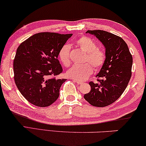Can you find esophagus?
I'll return each instance as SVG.
<instances>
[{
    "mask_svg": "<svg viewBox=\"0 0 146 146\" xmlns=\"http://www.w3.org/2000/svg\"><path fill=\"white\" fill-rule=\"evenodd\" d=\"M74 82H75L77 84H82V82L79 81V80H74Z\"/></svg>",
    "mask_w": 146,
    "mask_h": 146,
    "instance_id": "obj_1",
    "label": "esophagus"
}]
</instances>
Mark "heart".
<instances>
[{"instance_id": "obj_1", "label": "heart", "mask_w": 146, "mask_h": 146, "mask_svg": "<svg viewBox=\"0 0 146 146\" xmlns=\"http://www.w3.org/2000/svg\"><path fill=\"white\" fill-rule=\"evenodd\" d=\"M76 44L82 51L86 53V63L84 64H75L67 71V77L74 80H85L93 73V67L96 70L100 69L106 62V55L105 52L98 48L97 44L92 39L82 36L77 39ZM59 58L65 66L70 65V46L68 44H65L61 48L59 51Z\"/></svg>"}]
</instances>
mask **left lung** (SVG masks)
<instances>
[{
    "label": "left lung",
    "mask_w": 146,
    "mask_h": 146,
    "mask_svg": "<svg viewBox=\"0 0 146 146\" xmlns=\"http://www.w3.org/2000/svg\"><path fill=\"white\" fill-rule=\"evenodd\" d=\"M106 48V62L96 75L98 82H90L91 90L84 95L95 107H106L113 103L127 88L132 75V56L120 36L102 30H88Z\"/></svg>",
    "instance_id": "8db88e82"
}]
</instances>
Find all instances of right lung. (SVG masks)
I'll use <instances>...</instances> for the list:
<instances>
[{
	"label": "right lung",
	"mask_w": 146,
	"mask_h": 146,
	"mask_svg": "<svg viewBox=\"0 0 146 146\" xmlns=\"http://www.w3.org/2000/svg\"><path fill=\"white\" fill-rule=\"evenodd\" d=\"M72 34L38 33L21 43L14 60V80L23 96L38 107L56 101L66 79L58 60L59 51Z\"/></svg>",
	"instance_id": "right-lung-1"
}]
</instances>
